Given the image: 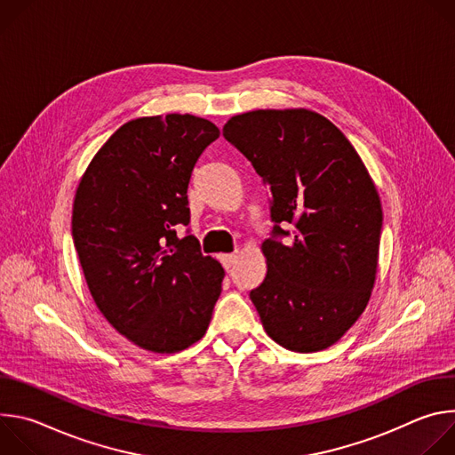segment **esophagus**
I'll list each match as a JSON object with an SVG mask.
<instances>
[{"mask_svg":"<svg viewBox=\"0 0 455 455\" xmlns=\"http://www.w3.org/2000/svg\"><path fill=\"white\" fill-rule=\"evenodd\" d=\"M220 259H221L223 267L228 270V268H232V267L235 265V261H237V255H235V253H223Z\"/></svg>","mask_w":455,"mask_h":455,"instance_id":"34e87169","label":"esophagus"}]
</instances>
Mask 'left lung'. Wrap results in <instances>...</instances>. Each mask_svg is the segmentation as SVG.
<instances>
[{
	"label": "left lung",
	"mask_w": 455,
	"mask_h": 455,
	"mask_svg": "<svg viewBox=\"0 0 455 455\" xmlns=\"http://www.w3.org/2000/svg\"><path fill=\"white\" fill-rule=\"evenodd\" d=\"M223 137L272 194L275 225L261 246L268 272L250 291L265 331L297 353L333 346L363 313L378 268L383 212L362 158L309 109L241 113Z\"/></svg>",
	"instance_id": "left-lung-1"
}]
</instances>
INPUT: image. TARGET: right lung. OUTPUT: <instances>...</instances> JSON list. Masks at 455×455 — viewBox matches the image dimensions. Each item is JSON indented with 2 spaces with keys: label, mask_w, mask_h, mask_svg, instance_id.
<instances>
[{
  "label": "right lung",
  "mask_w": 455,
  "mask_h": 455,
  "mask_svg": "<svg viewBox=\"0 0 455 455\" xmlns=\"http://www.w3.org/2000/svg\"><path fill=\"white\" fill-rule=\"evenodd\" d=\"M220 137L205 118L171 113L125 122L83 174L72 235L90 293L135 346L171 355L198 342L221 293L223 267L188 225L187 188L200 155Z\"/></svg>",
  "instance_id": "right-lung-1"
}]
</instances>
